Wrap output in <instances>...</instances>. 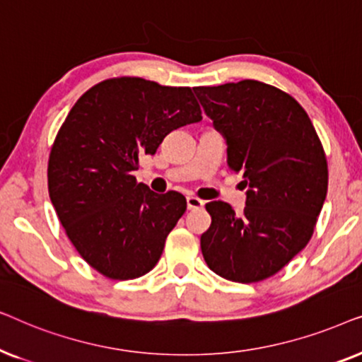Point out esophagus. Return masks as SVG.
I'll return each instance as SVG.
<instances>
[{
    "mask_svg": "<svg viewBox=\"0 0 362 362\" xmlns=\"http://www.w3.org/2000/svg\"><path fill=\"white\" fill-rule=\"evenodd\" d=\"M186 202H187V209H189V211L201 209V207L204 206V201H201L199 197H196V196H187Z\"/></svg>",
    "mask_w": 362,
    "mask_h": 362,
    "instance_id": "1",
    "label": "esophagus"
}]
</instances>
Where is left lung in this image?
Instances as JSON below:
<instances>
[{
	"label": "left lung",
	"instance_id": "8db88e82",
	"mask_svg": "<svg viewBox=\"0 0 362 362\" xmlns=\"http://www.w3.org/2000/svg\"><path fill=\"white\" fill-rule=\"evenodd\" d=\"M194 93L247 187L242 214L224 201L206 204L212 222L201 235L202 255L227 280L269 279L313 234L328 191L323 146L303 107L280 88L240 81Z\"/></svg>",
	"mask_w": 362,
	"mask_h": 362
}]
</instances>
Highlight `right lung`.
Instances as JSON below:
<instances>
[{
    "mask_svg": "<svg viewBox=\"0 0 362 362\" xmlns=\"http://www.w3.org/2000/svg\"><path fill=\"white\" fill-rule=\"evenodd\" d=\"M201 120L189 87L140 77L97 83L69 112L49 156V197L74 247L102 275L132 280L158 264L186 197L136 182L138 161L170 132Z\"/></svg>",
    "mask_w": 362,
    "mask_h": 362,
    "instance_id": "obj_1",
    "label": "right lung"
}]
</instances>
